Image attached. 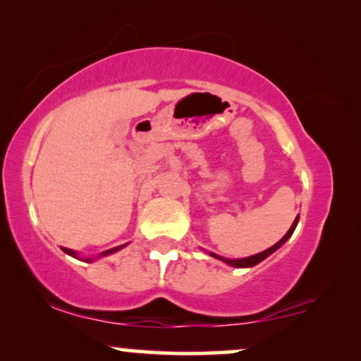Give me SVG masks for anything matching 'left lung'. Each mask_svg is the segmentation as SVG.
<instances>
[{
  "mask_svg": "<svg viewBox=\"0 0 361 361\" xmlns=\"http://www.w3.org/2000/svg\"><path fill=\"white\" fill-rule=\"evenodd\" d=\"M298 221H299V216H298V219L294 220V224H293V226H290V228H289L288 233H286V235L283 236V238H281V240L278 241V243H276L274 246H271V248H268L266 251H263V253H258V255L250 256V258H243V259H226V258H221V256L215 255V253H210V256H214V258H219V259H221V261H225L226 264L235 266V268H251V266L258 264V263H261V261H263V259L268 258V256H269L271 253H274V251L278 250L281 245H284L286 241H288V240L290 238V235L294 233L295 226H298Z\"/></svg>",
  "mask_w": 361,
  "mask_h": 361,
  "instance_id": "left-lung-1",
  "label": "left lung"
}]
</instances>
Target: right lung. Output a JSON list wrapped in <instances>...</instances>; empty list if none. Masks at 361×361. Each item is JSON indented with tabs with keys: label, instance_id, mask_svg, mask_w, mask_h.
<instances>
[{
	"label": "right lung",
	"instance_id": "add662e5",
	"mask_svg": "<svg viewBox=\"0 0 361 361\" xmlns=\"http://www.w3.org/2000/svg\"><path fill=\"white\" fill-rule=\"evenodd\" d=\"M123 248V245L121 246H116V248H111V250H106V251H103V253L100 255V256H106V255H110V253H115V251H118V250H121ZM63 251H66L67 255H71V256H75L77 258V253L75 251H72V250H68V248H62ZM87 261H92V259H87Z\"/></svg>",
	"mask_w": 361,
	"mask_h": 361
}]
</instances>
